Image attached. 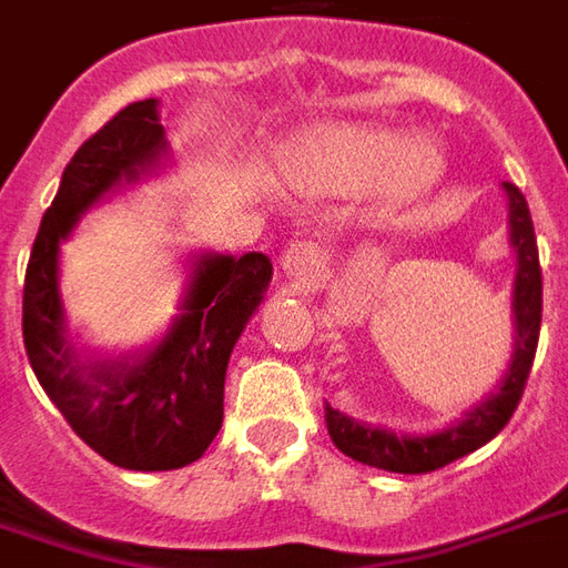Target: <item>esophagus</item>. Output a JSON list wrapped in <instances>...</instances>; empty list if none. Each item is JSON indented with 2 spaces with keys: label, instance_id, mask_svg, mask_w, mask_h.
I'll return each instance as SVG.
<instances>
[{
  "label": "esophagus",
  "instance_id": "1",
  "mask_svg": "<svg viewBox=\"0 0 568 568\" xmlns=\"http://www.w3.org/2000/svg\"><path fill=\"white\" fill-rule=\"evenodd\" d=\"M325 267V252L316 243L295 240L283 252V271L288 276H316Z\"/></svg>",
  "mask_w": 568,
  "mask_h": 568
}]
</instances>
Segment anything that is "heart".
I'll use <instances>...</instances> for the list:
<instances>
[{
    "label": "heart",
    "instance_id": "obj_1",
    "mask_svg": "<svg viewBox=\"0 0 568 568\" xmlns=\"http://www.w3.org/2000/svg\"><path fill=\"white\" fill-rule=\"evenodd\" d=\"M446 169L427 134L399 138L378 122H335L311 132L288 156L297 187L313 193H372L387 205L418 200Z\"/></svg>",
    "mask_w": 568,
    "mask_h": 568
}]
</instances>
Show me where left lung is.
Returning <instances> with one entry per match:
<instances>
[{
	"instance_id": "left-lung-1",
	"label": "left lung",
	"mask_w": 568,
	"mask_h": 568,
	"mask_svg": "<svg viewBox=\"0 0 568 568\" xmlns=\"http://www.w3.org/2000/svg\"><path fill=\"white\" fill-rule=\"evenodd\" d=\"M505 190L510 200V243L517 248V283H514L517 338H514V356H510V368L501 387L483 406L467 412L462 424L434 436H396L390 430L353 422L325 403L328 436L353 462L381 467L390 474H430L486 446L517 412L519 396L526 390V381L532 372L538 332H541V264H538V243H535L526 196L514 184H505Z\"/></svg>"
}]
</instances>
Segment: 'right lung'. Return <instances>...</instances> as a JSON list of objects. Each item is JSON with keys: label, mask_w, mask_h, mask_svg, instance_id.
Listing matches in <instances>:
<instances>
[{"label": "right lung", "mask_w": 568, "mask_h": 568, "mask_svg": "<svg viewBox=\"0 0 568 568\" xmlns=\"http://www.w3.org/2000/svg\"><path fill=\"white\" fill-rule=\"evenodd\" d=\"M162 153L165 129L153 98L91 134L63 169L23 280V347L36 378L79 439L125 470H178L212 446L224 422L230 353L273 276L261 252L202 255L181 320L153 351L134 363H79L63 338L61 240L106 190L134 181Z\"/></svg>", "instance_id": "1"}]
</instances>
